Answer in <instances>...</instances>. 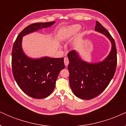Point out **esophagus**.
<instances>
[{"mask_svg":"<svg viewBox=\"0 0 126 126\" xmlns=\"http://www.w3.org/2000/svg\"><path fill=\"white\" fill-rule=\"evenodd\" d=\"M64 65L66 66H67L68 64H69V59H68L67 57H65L64 59Z\"/></svg>","mask_w":126,"mask_h":126,"instance_id":"esophagus-1","label":"esophagus"}]
</instances>
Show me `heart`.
Returning a JSON list of instances; mask_svg holds the SVG:
<instances>
[{
  "label": "heart",
  "mask_w": 126,
  "mask_h": 126,
  "mask_svg": "<svg viewBox=\"0 0 126 126\" xmlns=\"http://www.w3.org/2000/svg\"><path fill=\"white\" fill-rule=\"evenodd\" d=\"M80 29H81L80 25H78V24L69 26V27H67V28L65 30L64 33H63V38L66 39L69 38L70 37L76 35L80 31Z\"/></svg>",
  "instance_id": "b5f03b06"
}]
</instances>
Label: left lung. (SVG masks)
Returning <instances> with one entry per match:
<instances>
[{
    "instance_id": "obj_1",
    "label": "left lung",
    "mask_w": 126,
    "mask_h": 126,
    "mask_svg": "<svg viewBox=\"0 0 126 126\" xmlns=\"http://www.w3.org/2000/svg\"><path fill=\"white\" fill-rule=\"evenodd\" d=\"M95 30L106 36L111 43V50L103 61L91 63L84 61L75 50L67 54L69 63V83L75 96L91 99L102 93L115 74L117 67V49L113 38L99 22Z\"/></svg>"
}]
</instances>
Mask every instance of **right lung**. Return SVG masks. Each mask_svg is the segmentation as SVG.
I'll list each match as a JSON object with an SVG mask.
<instances>
[{"label": "right lung", "instance_id": "add662e5", "mask_svg": "<svg viewBox=\"0 0 126 126\" xmlns=\"http://www.w3.org/2000/svg\"><path fill=\"white\" fill-rule=\"evenodd\" d=\"M54 23L55 21L37 22L27 26L19 34L13 46L12 68L14 79L24 93L36 99L45 98L52 93L59 73L65 67L64 58H30L23 51L22 40L24 36L50 27Z\"/></svg>", "mask_w": 126, "mask_h": 126}]
</instances>
